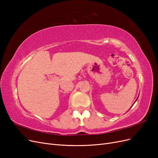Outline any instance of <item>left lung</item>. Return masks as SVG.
Masks as SVG:
<instances>
[{
    "label": "left lung",
    "mask_w": 158,
    "mask_h": 158,
    "mask_svg": "<svg viewBox=\"0 0 158 158\" xmlns=\"http://www.w3.org/2000/svg\"><path fill=\"white\" fill-rule=\"evenodd\" d=\"M138 96H139V95H138ZM138 97L137 98V99H136V101H135V102H136L137 101V99H138ZM135 103H133V105H134V104H135ZM133 105H132V106H133ZM132 106L131 107H132Z\"/></svg>",
    "instance_id": "left-lung-1"
}]
</instances>
